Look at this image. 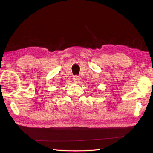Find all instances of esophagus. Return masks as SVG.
I'll return each mask as SVG.
<instances>
[{"label":"esophagus","mask_w":153,"mask_h":153,"mask_svg":"<svg viewBox=\"0 0 153 153\" xmlns=\"http://www.w3.org/2000/svg\"><path fill=\"white\" fill-rule=\"evenodd\" d=\"M73 79L74 81V82L78 83L79 82V80H80V77H79V76H77V75H76V76H74L73 77Z\"/></svg>","instance_id":"34e87169"}]
</instances>
